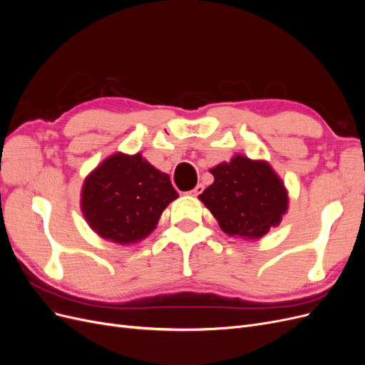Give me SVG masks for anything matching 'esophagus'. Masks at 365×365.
Segmentation results:
<instances>
[{"label": "esophagus", "mask_w": 365, "mask_h": 365, "mask_svg": "<svg viewBox=\"0 0 365 365\" xmlns=\"http://www.w3.org/2000/svg\"><path fill=\"white\" fill-rule=\"evenodd\" d=\"M204 192V185L202 184H197L193 190H190L189 192V195H192V196H197V195H201Z\"/></svg>", "instance_id": "obj_1"}]
</instances>
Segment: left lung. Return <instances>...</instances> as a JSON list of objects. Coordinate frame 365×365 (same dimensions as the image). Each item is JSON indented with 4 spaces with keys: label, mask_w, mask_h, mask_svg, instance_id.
Returning <instances> with one entry per match:
<instances>
[{
    "label": "left lung",
    "mask_w": 365,
    "mask_h": 365,
    "mask_svg": "<svg viewBox=\"0 0 365 365\" xmlns=\"http://www.w3.org/2000/svg\"><path fill=\"white\" fill-rule=\"evenodd\" d=\"M210 173L215 182L200 200L228 236L260 239L288 212V190L267 161L236 155Z\"/></svg>",
    "instance_id": "left-lung-1"
}]
</instances>
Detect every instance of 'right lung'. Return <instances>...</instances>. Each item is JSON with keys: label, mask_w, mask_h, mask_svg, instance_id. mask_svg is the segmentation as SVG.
<instances>
[{"label": "right lung", "mask_w": 365, "mask_h": 365, "mask_svg": "<svg viewBox=\"0 0 365 365\" xmlns=\"http://www.w3.org/2000/svg\"><path fill=\"white\" fill-rule=\"evenodd\" d=\"M82 213L96 233L115 244L140 242L155 230L164 208L178 193L168 173L141 153H114L86 176Z\"/></svg>", "instance_id": "add662e5"}]
</instances>
